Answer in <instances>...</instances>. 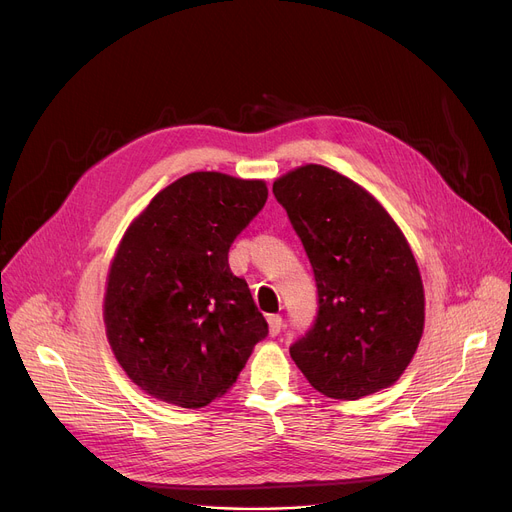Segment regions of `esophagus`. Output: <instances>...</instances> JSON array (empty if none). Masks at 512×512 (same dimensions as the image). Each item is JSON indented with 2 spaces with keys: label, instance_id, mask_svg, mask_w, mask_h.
<instances>
[{
  "label": "esophagus",
  "instance_id": "obj_1",
  "mask_svg": "<svg viewBox=\"0 0 512 512\" xmlns=\"http://www.w3.org/2000/svg\"><path fill=\"white\" fill-rule=\"evenodd\" d=\"M267 323H269V335H278L284 327V321H282L280 315H269Z\"/></svg>",
  "mask_w": 512,
  "mask_h": 512
}]
</instances>
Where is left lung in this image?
Wrapping results in <instances>:
<instances>
[{
  "instance_id": "1",
  "label": "left lung",
  "mask_w": 512,
  "mask_h": 512,
  "mask_svg": "<svg viewBox=\"0 0 512 512\" xmlns=\"http://www.w3.org/2000/svg\"><path fill=\"white\" fill-rule=\"evenodd\" d=\"M274 195L309 255L319 296L292 360L333 399L391 387L424 331V286L403 232L368 191L321 164L290 170Z\"/></svg>"
}]
</instances>
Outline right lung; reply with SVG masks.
I'll return each mask as SVG.
<instances>
[{
    "instance_id": "right-lung-1",
    "label": "right lung",
    "mask_w": 512,
    "mask_h": 512,
    "mask_svg": "<svg viewBox=\"0 0 512 512\" xmlns=\"http://www.w3.org/2000/svg\"><path fill=\"white\" fill-rule=\"evenodd\" d=\"M267 201L263 181L191 173L131 222L105 294L109 344L148 395L197 410L222 397L267 335L228 265L234 238Z\"/></svg>"
}]
</instances>
